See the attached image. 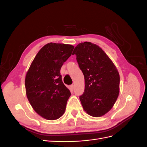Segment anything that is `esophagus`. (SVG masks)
Returning a JSON list of instances; mask_svg holds the SVG:
<instances>
[{"label":"esophagus","instance_id":"obj_1","mask_svg":"<svg viewBox=\"0 0 147 147\" xmlns=\"http://www.w3.org/2000/svg\"><path fill=\"white\" fill-rule=\"evenodd\" d=\"M70 88L72 89V90H74V84H71V85H70Z\"/></svg>","mask_w":147,"mask_h":147}]
</instances>
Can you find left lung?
Here are the masks:
<instances>
[{"label":"left lung","instance_id":"obj_1","mask_svg":"<svg viewBox=\"0 0 147 147\" xmlns=\"http://www.w3.org/2000/svg\"><path fill=\"white\" fill-rule=\"evenodd\" d=\"M72 55L84 77V91L80 96L84 110L90 116L100 117L108 113L119 92V75L112 61L98 45L78 43Z\"/></svg>","mask_w":147,"mask_h":147}]
</instances>
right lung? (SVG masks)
<instances>
[{
    "label": "right lung",
    "instance_id": "add662e5",
    "mask_svg": "<svg viewBox=\"0 0 147 147\" xmlns=\"http://www.w3.org/2000/svg\"><path fill=\"white\" fill-rule=\"evenodd\" d=\"M74 48L69 44H46L35 56L26 73L28 99L35 112L46 119H57L65 112L71 93L62 81L60 70Z\"/></svg>",
    "mask_w": 147,
    "mask_h": 147
}]
</instances>
